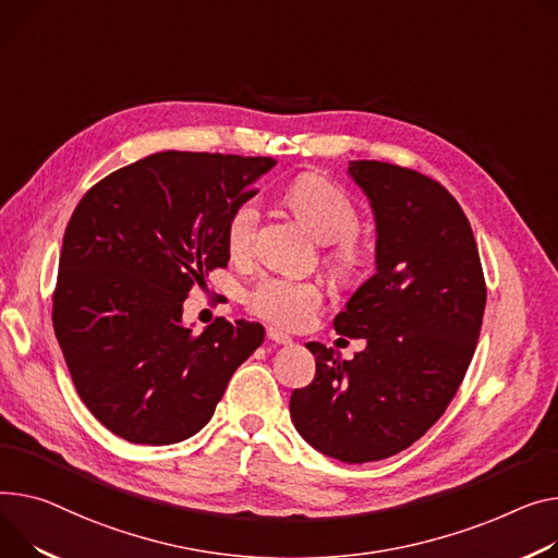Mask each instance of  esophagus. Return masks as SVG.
Here are the masks:
<instances>
[{
  "label": "esophagus",
  "mask_w": 558,
  "mask_h": 558,
  "mask_svg": "<svg viewBox=\"0 0 558 558\" xmlns=\"http://www.w3.org/2000/svg\"><path fill=\"white\" fill-rule=\"evenodd\" d=\"M267 339H269V341H274V343H278V345H289V343H291V337H289V333L280 331L278 327H269V329H267Z\"/></svg>",
  "instance_id": "1"
}]
</instances>
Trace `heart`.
I'll return each mask as SVG.
<instances>
[{"instance_id":"b5f03b06","label":"heart","mask_w":558,"mask_h":558,"mask_svg":"<svg viewBox=\"0 0 558 558\" xmlns=\"http://www.w3.org/2000/svg\"><path fill=\"white\" fill-rule=\"evenodd\" d=\"M284 202L299 215L305 227L323 244L337 242L331 253L333 265L341 274H352L359 265V253L352 235L359 231V213L350 197L323 177L305 174L295 179L284 191ZM259 221V202L248 197L240 202L227 221V246L233 257H248L255 246ZM248 310L278 327L301 329L312 323L323 305V289L312 280L265 276L246 293Z\"/></svg>"}]
</instances>
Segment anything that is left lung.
<instances>
[{
  "instance_id": "left-lung-1",
  "label": "left lung",
  "mask_w": 558,
  "mask_h": 558,
  "mask_svg": "<svg viewBox=\"0 0 558 558\" xmlns=\"http://www.w3.org/2000/svg\"><path fill=\"white\" fill-rule=\"evenodd\" d=\"M375 215V276L333 329L365 339L352 361L307 343L316 377L291 392V422L327 458L363 464L417 441L447 411L471 363L487 289L469 219L415 170L350 161Z\"/></svg>"
}]
</instances>
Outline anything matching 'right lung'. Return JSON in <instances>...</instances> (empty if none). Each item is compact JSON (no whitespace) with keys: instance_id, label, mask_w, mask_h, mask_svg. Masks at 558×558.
<instances>
[{"instance_id":"right-lung-1","label":"right lung","mask_w":558,"mask_h":558,"mask_svg":"<svg viewBox=\"0 0 558 558\" xmlns=\"http://www.w3.org/2000/svg\"><path fill=\"white\" fill-rule=\"evenodd\" d=\"M278 161L157 153L111 172L73 210L58 263L53 329L92 415L163 447L199 433L235 369L265 341L259 323L217 318L202 333L183 301L227 267V221Z\"/></svg>"}]
</instances>
